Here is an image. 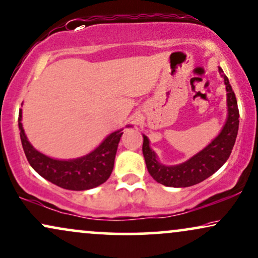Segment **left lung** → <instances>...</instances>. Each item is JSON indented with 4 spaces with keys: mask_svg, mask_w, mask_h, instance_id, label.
<instances>
[{
    "mask_svg": "<svg viewBox=\"0 0 258 258\" xmlns=\"http://www.w3.org/2000/svg\"><path fill=\"white\" fill-rule=\"evenodd\" d=\"M224 78L226 88L227 117L218 136L213 139L205 148L193 155L187 161L174 166L162 165L158 155L150 148L149 140L143 135L142 152L147 169L155 181L168 187H189L204 181L216 173L229 159L235 146L239 125V111L235 92L232 91L229 79L224 75L222 68H218Z\"/></svg>",
    "mask_w": 258,
    "mask_h": 258,
    "instance_id": "left-lung-1",
    "label": "left lung"
}]
</instances>
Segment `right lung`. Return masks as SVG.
I'll return each instance as SVG.
<instances>
[{
  "label": "right lung",
  "instance_id": "add662e5",
  "mask_svg": "<svg viewBox=\"0 0 258 258\" xmlns=\"http://www.w3.org/2000/svg\"><path fill=\"white\" fill-rule=\"evenodd\" d=\"M22 110L19 112V129L22 148L29 165L42 178L65 189L86 190L104 183L111 175L123 128L108 135L91 153L82 158L58 160L40 153L27 139L22 126ZM132 125H126L129 128Z\"/></svg>",
  "mask_w": 258,
  "mask_h": 258
}]
</instances>
